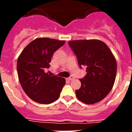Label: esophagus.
Segmentation results:
<instances>
[{"mask_svg": "<svg viewBox=\"0 0 132 132\" xmlns=\"http://www.w3.org/2000/svg\"><path fill=\"white\" fill-rule=\"evenodd\" d=\"M73 79H74V77H72V76H71V77H70L68 78V80H73Z\"/></svg>", "mask_w": 132, "mask_h": 132, "instance_id": "34e87169", "label": "esophagus"}]
</instances>
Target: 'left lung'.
Segmentation results:
<instances>
[{"label":"left lung","instance_id":"obj_1","mask_svg":"<svg viewBox=\"0 0 132 132\" xmlns=\"http://www.w3.org/2000/svg\"><path fill=\"white\" fill-rule=\"evenodd\" d=\"M80 67H86L87 74L80 78L81 87L76 90L77 98L86 104L102 101L114 86L117 71L115 57L108 46L98 39L70 41Z\"/></svg>","mask_w":132,"mask_h":132}]
</instances>
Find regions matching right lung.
Listing matches in <instances>:
<instances>
[{
    "label": "right lung",
    "mask_w": 132,
    "mask_h": 132,
    "mask_svg": "<svg viewBox=\"0 0 132 132\" xmlns=\"http://www.w3.org/2000/svg\"><path fill=\"white\" fill-rule=\"evenodd\" d=\"M65 41L39 38L28 44L17 61V72L22 89L37 103L49 104L59 97L65 78L45 72L49 68L54 53Z\"/></svg>",
    "instance_id": "add662e5"
}]
</instances>
